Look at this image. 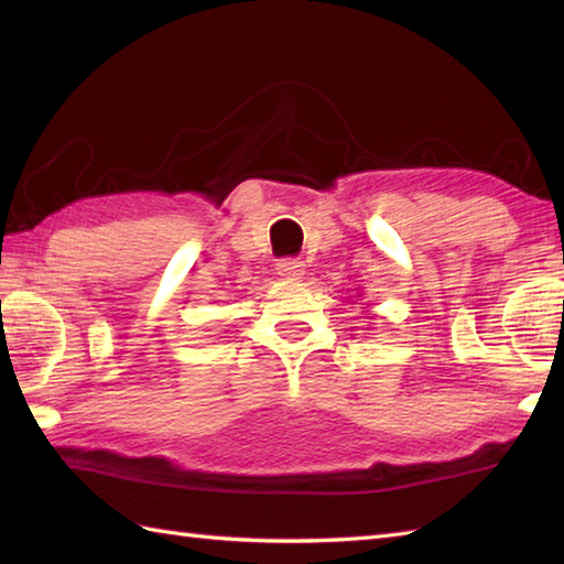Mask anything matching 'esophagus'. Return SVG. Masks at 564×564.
<instances>
[{
    "mask_svg": "<svg viewBox=\"0 0 564 564\" xmlns=\"http://www.w3.org/2000/svg\"><path fill=\"white\" fill-rule=\"evenodd\" d=\"M275 271H279L283 279H303L305 263L301 259H281L275 263Z\"/></svg>",
    "mask_w": 564,
    "mask_h": 564,
    "instance_id": "esophagus-1",
    "label": "esophagus"
}]
</instances>
